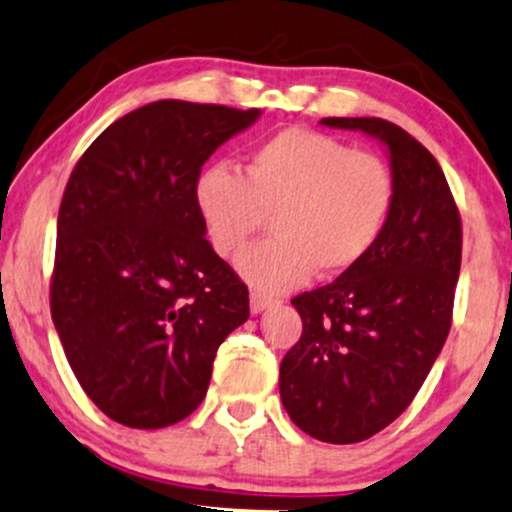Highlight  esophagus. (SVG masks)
<instances>
[{"instance_id": "obj_1", "label": "esophagus", "mask_w": 512, "mask_h": 512, "mask_svg": "<svg viewBox=\"0 0 512 512\" xmlns=\"http://www.w3.org/2000/svg\"><path fill=\"white\" fill-rule=\"evenodd\" d=\"M274 305V298H269V296H264V293H260V291H252L250 293V310L252 313H264V310L267 308H272Z\"/></svg>"}]
</instances>
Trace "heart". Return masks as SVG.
<instances>
[{"mask_svg": "<svg viewBox=\"0 0 512 512\" xmlns=\"http://www.w3.org/2000/svg\"><path fill=\"white\" fill-rule=\"evenodd\" d=\"M395 199L383 158L351 151L310 129H284L252 151L245 175L209 166L195 204L211 248L238 255L272 216V236L245 252L238 274L262 293L301 286L310 274L337 276L378 243Z\"/></svg>", "mask_w": 512, "mask_h": 512, "instance_id": "obj_1", "label": "heart"}]
</instances>
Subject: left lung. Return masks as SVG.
<instances>
[{
  "instance_id": "8db88e82",
  "label": "left lung",
  "mask_w": 512,
  "mask_h": 512,
  "mask_svg": "<svg viewBox=\"0 0 512 512\" xmlns=\"http://www.w3.org/2000/svg\"><path fill=\"white\" fill-rule=\"evenodd\" d=\"M378 139L395 182L378 243L322 289L293 298L303 320L279 368L284 409L322 443H361L409 407L450 332L462 262L460 211L438 161L380 117H325Z\"/></svg>"
}]
</instances>
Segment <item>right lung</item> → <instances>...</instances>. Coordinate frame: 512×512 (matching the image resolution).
Here are the masks:
<instances>
[{"label":"right lung","instance_id":"obj_1","mask_svg":"<svg viewBox=\"0 0 512 512\" xmlns=\"http://www.w3.org/2000/svg\"><path fill=\"white\" fill-rule=\"evenodd\" d=\"M260 110L156 101L76 163L57 219L50 308L76 380L105 416L163 428L202 404L216 349L250 317L216 255L195 182Z\"/></svg>","mask_w":512,"mask_h":512}]
</instances>
